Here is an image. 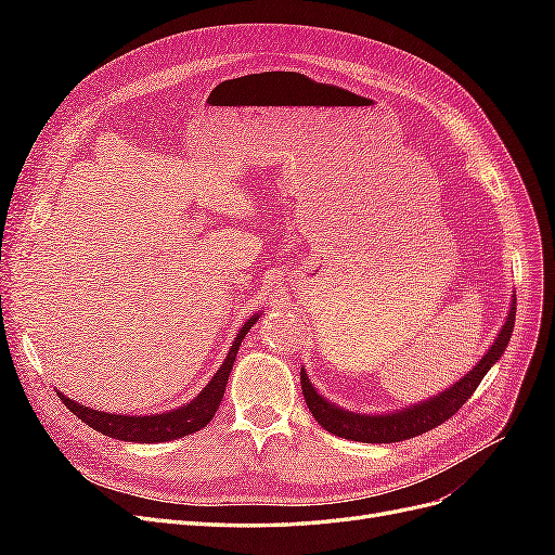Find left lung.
I'll return each instance as SVG.
<instances>
[{
	"instance_id": "1",
	"label": "left lung",
	"mask_w": 555,
	"mask_h": 555,
	"mask_svg": "<svg viewBox=\"0 0 555 555\" xmlns=\"http://www.w3.org/2000/svg\"><path fill=\"white\" fill-rule=\"evenodd\" d=\"M514 319H516V296L512 298V308H509L505 326L500 328L495 343L479 359V363L473 367V371L453 386H449V389H444L442 393L433 396L424 402H416L412 408L391 412V414H357V412L343 410L319 396L314 391L312 382L308 379L306 367H300V386H304L308 408L319 422V426L345 440L389 444V442H402V440L416 438V435L428 433L435 426L444 424L447 418L456 414L465 405V400L477 391L483 375L491 371L493 363H498L502 354H505L512 331H514Z\"/></svg>"
}]
</instances>
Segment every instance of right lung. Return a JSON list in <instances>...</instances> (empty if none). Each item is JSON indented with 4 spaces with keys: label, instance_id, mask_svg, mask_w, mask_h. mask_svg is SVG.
<instances>
[{
    "label": "right lung",
    "instance_id": "add662e5",
    "mask_svg": "<svg viewBox=\"0 0 555 555\" xmlns=\"http://www.w3.org/2000/svg\"><path fill=\"white\" fill-rule=\"evenodd\" d=\"M259 317H261V312L251 314L243 324V328L236 335V340H233V345L229 349L222 367L206 384V389L201 391L194 400L184 402V405L178 410L147 414V416H125V414H108L102 410H90L62 393H57V396L64 405L69 408V412H74L80 418V422H86L96 433L108 435V438L125 440V442H171V440L184 438V435H192L212 422V416L222 402L229 373L233 367V361H236L241 343L247 335V331L257 324Z\"/></svg>",
    "mask_w": 555,
    "mask_h": 555
}]
</instances>
